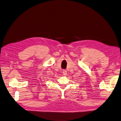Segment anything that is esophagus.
Segmentation results:
<instances>
[{
	"instance_id": "1",
	"label": "esophagus",
	"mask_w": 121,
	"mask_h": 121,
	"mask_svg": "<svg viewBox=\"0 0 121 121\" xmlns=\"http://www.w3.org/2000/svg\"><path fill=\"white\" fill-rule=\"evenodd\" d=\"M63 74H64V75H67V71L66 70V69H63Z\"/></svg>"
}]
</instances>
